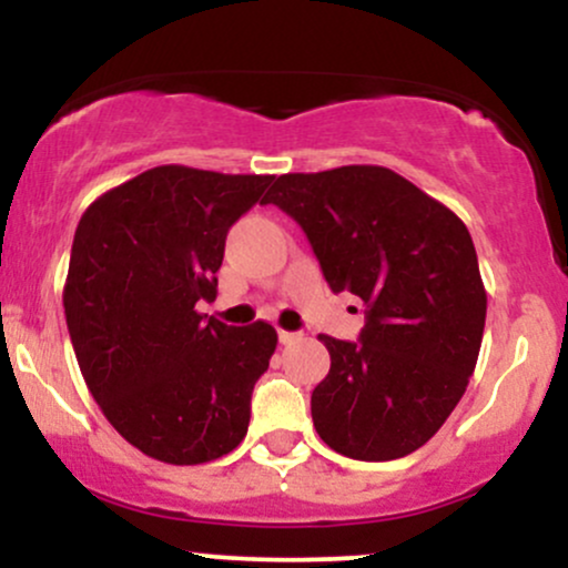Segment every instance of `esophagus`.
<instances>
[{
  "label": "esophagus",
  "instance_id": "34e87169",
  "mask_svg": "<svg viewBox=\"0 0 568 568\" xmlns=\"http://www.w3.org/2000/svg\"><path fill=\"white\" fill-rule=\"evenodd\" d=\"M277 338H280V344H293L302 338V334H298V331H277Z\"/></svg>",
  "mask_w": 568,
  "mask_h": 568
}]
</instances>
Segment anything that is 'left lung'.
I'll return each instance as SVG.
<instances>
[{"label":"left lung","instance_id":"left-lung-1","mask_svg":"<svg viewBox=\"0 0 568 568\" xmlns=\"http://www.w3.org/2000/svg\"><path fill=\"white\" fill-rule=\"evenodd\" d=\"M310 237L328 285L366 304L361 342L321 334L331 371L312 393L325 446L400 459L465 395L486 325V288L465 221L382 165L285 173L270 197Z\"/></svg>","mask_w":568,"mask_h":568}]
</instances>
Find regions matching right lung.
<instances>
[{"label":"right lung","mask_w":568,"mask_h":568,"mask_svg":"<svg viewBox=\"0 0 568 568\" xmlns=\"http://www.w3.org/2000/svg\"><path fill=\"white\" fill-rule=\"evenodd\" d=\"M272 179L160 165L82 213L63 285L69 336L103 416L152 459L202 465L245 438L277 331L232 328L197 302L216 298L226 232Z\"/></svg>","instance_id":"right-lung-1"}]
</instances>
